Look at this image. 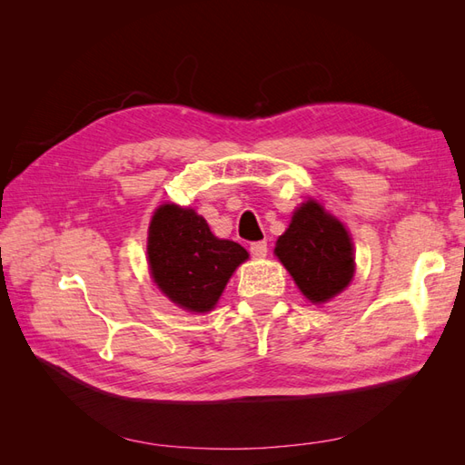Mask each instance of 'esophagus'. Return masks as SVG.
<instances>
[{"instance_id":"esophagus-1","label":"esophagus","mask_w":465,"mask_h":465,"mask_svg":"<svg viewBox=\"0 0 465 465\" xmlns=\"http://www.w3.org/2000/svg\"><path fill=\"white\" fill-rule=\"evenodd\" d=\"M250 254L254 258H265L267 256V242L265 241L252 242L250 244Z\"/></svg>"}]
</instances>
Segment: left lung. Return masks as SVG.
<instances>
[{"label":"left lung","mask_w":465,"mask_h":465,"mask_svg":"<svg viewBox=\"0 0 465 465\" xmlns=\"http://www.w3.org/2000/svg\"><path fill=\"white\" fill-rule=\"evenodd\" d=\"M275 256L312 302H326L353 279V244L343 224L314 200L302 203L279 236Z\"/></svg>","instance_id":"obj_1"}]
</instances>
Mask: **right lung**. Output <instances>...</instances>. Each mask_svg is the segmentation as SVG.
I'll list each match as a JSON object with an SVG mask.
<instances>
[{
    "label": "right lung",
    "instance_id": "obj_1",
    "mask_svg": "<svg viewBox=\"0 0 465 465\" xmlns=\"http://www.w3.org/2000/svg\"><path fill=\"white\" fill-rule=\"evenodd\" d=\"M147 254L154 283L190 312L211 311L232 272L248 260L241 244L213 236L193 209L173 203L154 211Z\"/></svg>",
    "mask_w": 465,
    "mask_h": 465
}]
</instances>
